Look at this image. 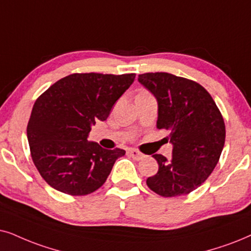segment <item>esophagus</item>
Instances as JSON below:
<instances>
[{
	"mask_svg": "<svg viewBox=\"0 0 251 251\" xmlns=\"http://www.w3.org/2000/svg\"><path fill=\"white\" fill-rule=\"evenodd\" d=\"M128 154H129V156L133 157L136 161H140V160H142V158L145 157V155L142 154V153H140V151H136V149H129Z\"/></svg>",
	"mask_w": 251,
	"mask_h": 251,
	"instance_id": "obj_1",
	"label": "esophagus"
}]
</instances>
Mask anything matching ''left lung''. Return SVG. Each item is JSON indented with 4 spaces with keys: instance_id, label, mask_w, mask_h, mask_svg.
I'll return each mask as SVG.
<instances>
[{
    "instance_id": "obj_1",
    "label": "left lung",
    "mask_w": 251,
    "mask_h": 251,
    "mask_svg": "<svg viewBox=\"0 0 251 251\" xmlns=\"http://www.w3.org/2000/svg\"><path fill=\"white\" fill-rule=\"evenodd\" d=\"M138 81L157 100V128L170 131L173 156L153 157L156 175L148 188L162 197L184 196L201 185L217 166L225 145L224 118L213 98L195 81L169 73H146Z\"/></svg>"
}]
</instances>
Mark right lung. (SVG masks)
Segmentation results:
<instances>
[{
	"instance_id": "add662e5",
	"label": "right lung",
	"mask_w": 251,
	"mask_h": 251,
	"mask_svg": "<svg viewBox=\"0 0 251 251\" xmlns=\"http://www.w3.org/2000/svg\"><path fill=\"white\" fill-rule=\"evenodd\" d=\"M135 74H72L50 85L34 103L27 124L31 156L49 185L85 196L105 183L124 149L88 141L91 126L109 117Z\"/></svg>"
}]
</instances>
